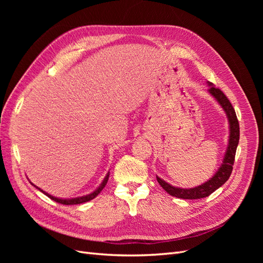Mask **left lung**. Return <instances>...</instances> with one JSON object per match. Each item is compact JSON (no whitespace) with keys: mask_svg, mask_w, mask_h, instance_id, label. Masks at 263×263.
Returning a JSON list of instances; mask_svg holds the SVG:
<instances>
[{"mask_svg":"<svg viewBox=\"0 0 263 263\" xmlns=\"http://www.w3.org/2000/svg\"><path fill=\"white\" fill-rule=\"evenodd\" d=\"M208 85L210 86L209 93L215 99V101L218 103L220 107L224 109L229 124L228 145L225 151L224 158H222V163L219 165L218 170L215 172V174L210 180L202 183L201 185H197L191 189L173 186L169 184L168 182H165L163 179L156 176L159 184L162 186V189L166 193L179 198H184V200H197V198L206 197L224 184V183L229 179L230 174H232L236 150L238 142H239V123H238L236 112L232 105V103L229 102V100L226 98V95L224 93L213 85V83L208 82Z\"/></svg>","mask_w":263,"mask_h":263,"instance_id":"1","label":"left lung"}]
</instances>
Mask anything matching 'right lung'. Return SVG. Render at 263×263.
Wrapping results in <instances>:
<instances>
[{
	"label": "right lung",
	"mask_w": 263,
	"mask_h": 263,
	"mask_svg": "<svg viewBox=\"0 0 263 263\" xmlns=\"http://www.w3.org/2000/svg\"><path fill=\"white\" fill-rule=\"evenodd\" d=\"M108 177H109V172H107V174L105 176L104 180L102 181V183H101V184L99 185V187L95 189L92 193H90V194H86V195H83V196L72 197V198H60V197L52 196V195H50L49 193L45 192V191H44V190H42L41 187H38V186H36L35 184H33V183H31V182H30V183H31V184H33L36 189H38L39 191H41V192H43L45 195H47V196H48L49 198H51L52 201L57 202V203H60V204H65V205H74V204H81V203L89 202V201L93 200V198H94L95 196H98V195L101 193V191H102L103 189H104V186L106 185L107 180H108Z\"/></svg>",
	"instance_id": "add662e5"
}]
</instances>
